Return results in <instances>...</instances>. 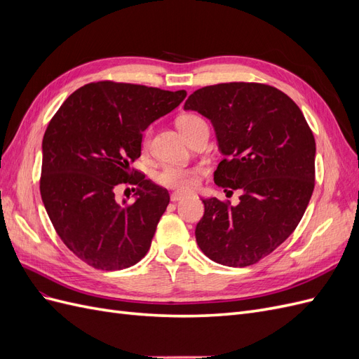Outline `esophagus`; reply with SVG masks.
I'll list each match as a JSON object with an SVG mask.
<instances>
[{
  "label": "esophagus",
  "instance_id": "34e87169",
  "mask_svg": "<svg viewBox=\"0 0 359 359\" xmlns=\"http://www.w3.org/2000/svg\"><path fill=\"white\" fill-rule=\"evenodd\" d=\"M182 198H184V194H182V193H178V191L170 194V201H172V202H178V201H181Z\"/></svg>",
  "mask_w": 359,
  "mask_h": 359
}]
</instances>
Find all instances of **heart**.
I'll return each mask as SVG.
<instances>
[{
	"label": "heart",
	"mask_w": 359,
	"mask_h": 359,
	"mask_svg": "<svg viewBox=\"0 0 359 359\" xmlns=\"http://www.w3.org/2000/svg\"><path fill=\"white\" fill-rule=\"evenodd\" d=\"M199 121L202 118L196 115H182L178 118V128L186 136L189 128ZM149 135L145 136V145H148ZM202 173V168H182V166H166L163 168L157 175L156 181L161 186L177 191H191L198 186V177Z\"/></svg>",
	"instance_id": "1"
}]
</instances>
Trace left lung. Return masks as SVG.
<instances>
[{
	"label": "left lung",
	"instance_id": "8db88e82",
	"mask_svg": "<svg viewBox=\"0 0 359 359\" xmlns=\"http://www.w3.org/2000/svg\"><path fill=\"white\" fill-rule=\"evenodd\" d=\"M184 109L214 127L224 156L214 172L217 186L243 191L236 205L202 199L198 245L224 266L253 265L286 241L306 212L314 189L311 130L290 97L264 83L205 86Z\"/></svg>",
	"mask_w": 359,
	"mask_h": 359
}]
</instances>
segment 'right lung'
<instances>
[{"label":"right lung","instance_id":"obj_1","mask_svg":"<svg viewBox=\"0 0 359 359\" xmlns=\"http://www.w3.org/2000/svg\"><path fill=\"white\" fill-rule=\"evenodd\" d=\"M186 95L103 81L74 91L52 118L41 144V201L62 243L83 262L124 269L148 253L169 193L130 165L140 157L142 132ZM133 175L135 202L119 204L114 187Z\"/></svg>","mask_w":359,"mask_h":359}]
</instances>
